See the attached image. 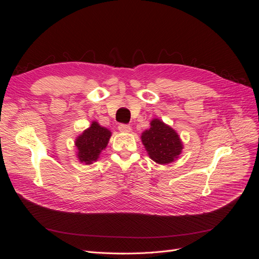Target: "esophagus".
Wrapping results in <instances>:
<instances>
[{
  "label": "esophagus",
  "mask_w": 259,
  "mask_h": 259,
  "mask_svg": "<svg viewBox=\"0 0 259 259\" xmlns=\"http://www.w3.org/2000/svg\"><path fill=\"white\" fill-rule=\"evenodd\" d=\"M119 131L122 133H130L131 132V126L126 124H120L119 125Z\"/></svg>",
  "instance_id": "1"
}]
</instances>
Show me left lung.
Segmentation results:
<instances>
[{
	"mask_svg": "<svg viewBox=\"0 0 259 259\" xmlns=\"http://www.w3.org/2000/svg\"><path fill=\"white\" fill-rule=\"evenodd\" d=\"M142 142L149 156L159 164L174 162L184 149L176 131L159 119L150 122V128L142 134Z\"/></svg>",
	"mask_w": 259,
	"mask_h": 259,
	"instance_id": "obj_1",
	"label": "left lung"
}]
</instances>
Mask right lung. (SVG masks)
<instances>
[{
    "mask_svg": "<svg viewBox=\"0 0 259 259\" xmlns=\"http://www.w3.org/2000/svg\"><path fill=\"white\" fill-rule=\"evenodd\" d=\"M110 137V131L100 126L96 121L92 122L91 126L75 139L74 144L77 149V159L81 163H85L88 165L96 162L100 152L107 147Z\"/></svg>",
    "mask_w": 259,
    "mask_h": 259,
    "instance_id": "right-lung-1",
    "label": "right lung"
}]
</instances>
